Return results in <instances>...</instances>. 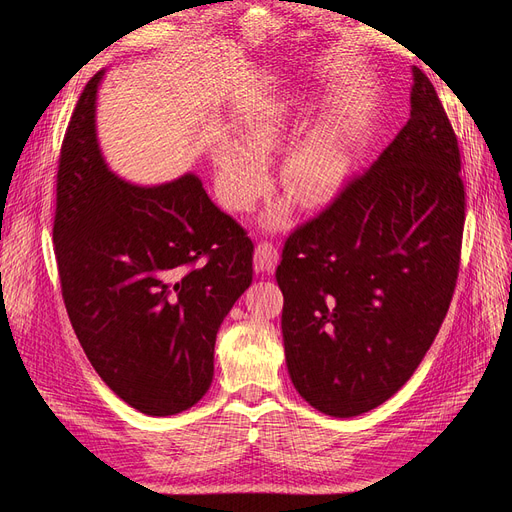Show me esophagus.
I'll use <instances>...</instances> for the list:
<instances>
[{"mask_svg":"<svg viewBox=\"0 0 512 512\" xmlns=\"http://www.w3.org/2000/svg\"><path fill=\"white\" fill-rule=\"evenodd\" d=\"M280 260V254H277V247L273 243L262 241L256 245L254 252V271L256 273H271Z\"/></svg>","mask_w":512,"mask_h":512,"instance_id":"34e87169","label":"esophagus"}]
</instances>
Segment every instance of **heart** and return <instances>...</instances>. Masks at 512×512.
<instances>
[{
  "label": "heart",
  "mask_w": 512,
  "mask_h": 512,
  "mask_svg": "<svg viewBox=\"0 0 512 512\" xmlns=\"http://www.w3.org/2000/svg\"><path fill=\"white\" fill-rule=\"evenodd\" d=\"M299 126V106L288 96L262 104L243 128L241 141L215 149V190L226 209L250 211L269 188L267 156ZM350 173V147L333 119H324L294 141L280 164V185L305 207L327 205ZM292 218V198H280L260 215V226L280 230Z\"/></svg>",
  "instance_id": "1"
}]
</instances>
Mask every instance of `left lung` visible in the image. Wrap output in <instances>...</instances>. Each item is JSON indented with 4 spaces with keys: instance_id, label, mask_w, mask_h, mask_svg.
Returning a JSON list of instances; mask_svg holds the SVG:
<instances>
[{
    "instance_id": "1",
    "label": "left lung",
    "mask_w": 512,
    "mask_h": 512,
    "mask_svg": "<svg viewBox=\"0 0 512 512\" xmlns=\"http://www.w3.org/2000/svg\"><path fill=\"white\" fill-rule=\"evenodd\" d=\"M410 119L367 173L288 237L275 277L294 389L350 418L421 365L453 299L466 194L440 98L412 66Z\"/></svg>"
}]
</instances>
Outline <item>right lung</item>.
Listing matches in <instances>:
<instances>
[{
	"instance_id": "add662e5",
	"label": "right lung",
	"mask_w": 512,
	"mask_h": 512,
	"mask_svg": "<svg viewBox=\"0 0 512 512\" xmlns=\"http://www.w3.org/2000/svg\"><path fill=\"white\" fill-rule=\"evenodd\" d=\"M100 70L61 145L53 226L72 329L98 376L149 416L192 408L213 380L220 324L252 284L254 243L194 173L141 185L108 166Z\"/></svg>"
}]
</instances>
